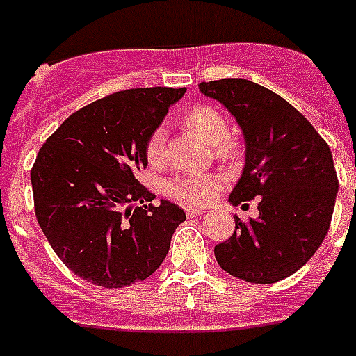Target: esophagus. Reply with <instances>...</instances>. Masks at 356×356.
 <instances>
[{"label": "esophagus", "instance_id": "34e87169", "mask_svg": "<svg viewBox=\"0 0 356 356\" xmlns=\"http://www.w3.org/2000/svg\"><path fill=\"white\" fill-rule=\"evenodd\" d=\"M184 212H186L188 218H197V216H203L204 210L203 208H193V207H186L184 208Z\"/></svg>", "mask_w": 356, "mask_h": 356}]
</instances>
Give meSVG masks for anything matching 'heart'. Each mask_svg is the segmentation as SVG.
Segmentation results:
<instances>
[{
	"label": "heart",
	"instance_id": "1",
	"mask_svg": "<svg viewBox=\"0 0 356 356\" xmlns=\"http://www.w3.org/2000/svg\"><path fill=\"white\" fill-rule=\"evenodd\" d=\"M184 124L195 131L204 143L213 144V149L219 157H232L236 153V144L227 137V120L212 106L199 104L184 113ZM164 157V129L159 128L149 133L146 140V159L149 164H159ZM223 186V177L216 173L190 172L173 177L168 183V193L186 204H207Z\"/></svg>",
	"mask_w": 356,
	"mask_h": 356
}]
</instances>
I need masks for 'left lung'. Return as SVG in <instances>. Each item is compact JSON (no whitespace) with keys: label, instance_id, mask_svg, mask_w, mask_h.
Masks as SVG:
<instances>
[{"label":"left lung","instance_id":"obj_1","mask_svg":"<svg viewBox=\"0 0 356 356\" xmlns=\"http://www.w3.org/2000/svg\"><path fill=\"white\" fill-rule=\"evenodd\" d=\"M243 131L245 166L230 204L259 199V218L238 216L228 241L216 245L219 267L250 283H274L318 250L333 218L338 179L327 143L298 109L243 78L199 83Z\"/></svg>","mask_w":356,"mask_h":356}]
</instances>
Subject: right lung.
I'll use <instances>...</instances> for the list:
<instances>
[{"instance_id": "obj_1", "label": "right lung", "mask_w": 356, "mask_h": 356, "mask_svg": "<svg viewBox=\"0 0 356 356\" xmlns=\"http://www.w3.org/2000/svg\"><path fill=\"white\" fill-rule=\"evenodd\" d=\"M186 89L118 91L74 111L45 140L31 170L34 210L56 256L78 278L126 287L152 276L186 219L138 183L146 140ZM131 202H140L133 209Z\"/></svg>"}]
</instances>
